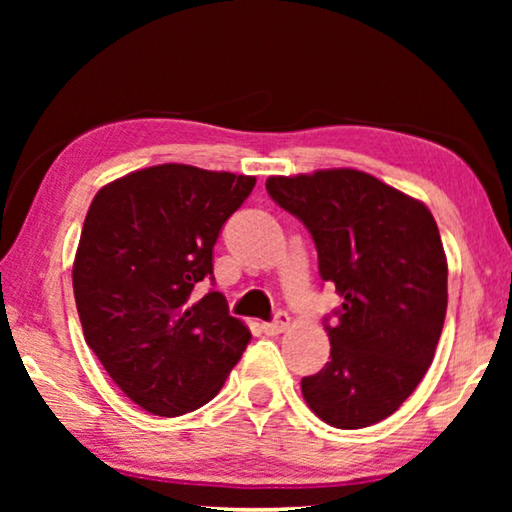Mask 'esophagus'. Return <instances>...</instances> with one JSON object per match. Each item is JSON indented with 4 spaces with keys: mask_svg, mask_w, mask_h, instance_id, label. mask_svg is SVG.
<instances>
[{
    "mask_svg": "<svg viewBox=\"0 0 512 512\" xmlns=\"http://www.w3.org/2000/svg\"><path fill=\"white\" fill-rule=\"evenodd\" d=\"M289 324H291L289 314L279 310V312L275 314V319L268 321V324H263V331L268 333V335H279V333H284L286 328H289Z\"/></svg>",
    "mask_w": 512,
    "mask_h": 512,
    "instance_id": "obj_1",
    "label": "esophagus"
}]
</instances>
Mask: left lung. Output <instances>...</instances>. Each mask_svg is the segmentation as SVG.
Instances as JSON below:
<instances>
[{"label": "left lung", "mask_w": 512, "mask_h": 512, "mask_svg": "<svg viewBox=\"0 0 512 512\" xmlns=\"http://www.w3.org/2000/svg\"><path fill=\"white\" fill-rule=\"evenodd\" d=\"M270 198L303 221L319 275L342 305L331 361L300 389L314 415L363 429L394 415L429 370L447 310V261L424 202L359 170L270 177Z\"/></svg>", "instance_id": "8db88e82"}]
</instances>
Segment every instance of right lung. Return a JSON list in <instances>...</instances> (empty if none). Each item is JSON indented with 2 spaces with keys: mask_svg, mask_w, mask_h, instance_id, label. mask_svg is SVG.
<instances>
[{
  "mask_svg": "<svg viewBox=\"0 0 512 512\" xmlns=\"http://www.w3.org/2000/svg\"><path fill=\"white\" fill-rule=\"evenodd\" d=\"M256 177L156 165L100 188L83 221L72 282L88 347L130 401L177 417L212 401L251 333L214 282L223 223Z\"/></svg>",
  "mask_w": 512,
  "mask_h": 512,
  "instance_id": "obj_1",
  "label": "right lung"
}]
</instances>
